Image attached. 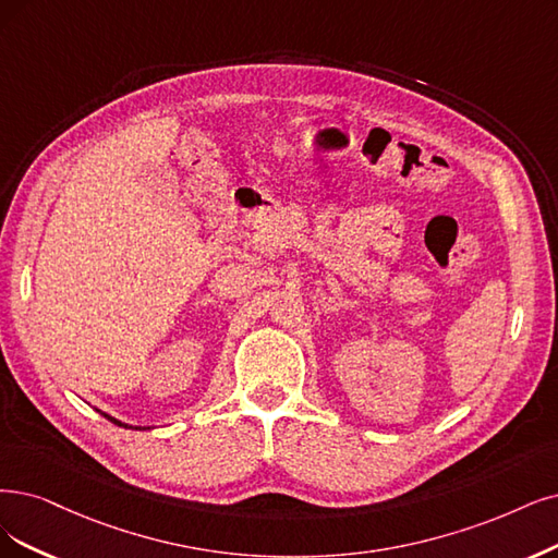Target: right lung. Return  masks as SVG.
<instances>
[{
	"mask_svg": "<svg viewBox=\"0 0 558 558\" xmlns=\"http://www.w3.org/2000/svg\"><path fill=\"white\" fill-rule=\"evenodd\" d=\"M102 416H106L108 421H112V423H117V425H121V427H129V425H123V423H119V421H114L112 416H108V414H102ZM135 429H140V427H135Z\"/></svg>",
	"mask_w": 558,
	"mask_h": 558,
	"instance_id": "1",
	"label": "right lung"
}]
</instances>
